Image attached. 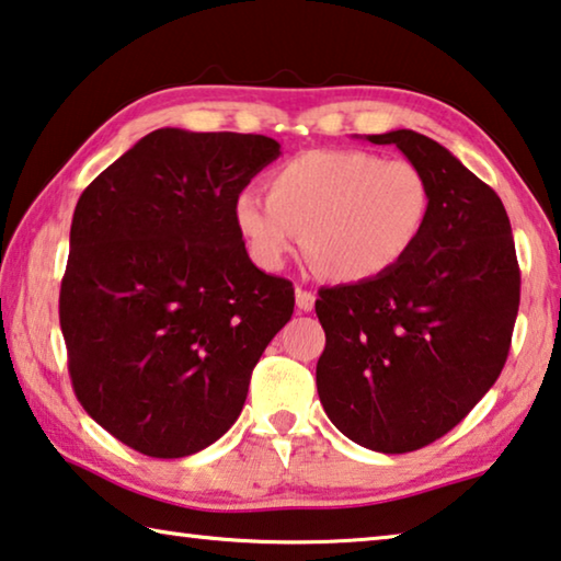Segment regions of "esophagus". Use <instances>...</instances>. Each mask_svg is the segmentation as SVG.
<instances>
[{
	"mask_svg": "<svg viewBox=\"0 0 561 561\" xmlns=\"http://www.w3.org/2000/svg\"><path fill=\"white\" fill-rule=\"evenodd\" d=\"M295 297H297V309H299V312H312L314 301H317V297L312 295V291L297 287L295 289Z\"/></svg>",
	"mask_w": 561,
	"mask_h": 561,
	"instance_id": "esophagus-1",
	"label": "esophagus"
}]
</instances>
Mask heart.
<instances>
[{
    "mask_svg": "<svg viewBox=\"0 0 561 561\" xmlns=\"http://www.w3.org/2000/svg\"><path fill=\"white\" fill-rule=\"evenodd\" d=\"M266 199L239 192L232 217L249 256L282 270L305 244L336 282H375L394 272L430 227L432 186L407 159L364 149H312L264 180Z\"/></svg>",
    "mask_w": 561,
    "mask_h": 561,
    "instance_id": "1",
    "label": "heart"
}]
</instances>
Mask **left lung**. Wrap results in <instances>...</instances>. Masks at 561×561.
<instances>
[{
	"label": "left lung",
	"instance_id": "8db88e82",
	"mask_svg": "<svg viewBox=\"0 0 561 561\" xmlns=\"http://www.w3.org/2000/svg\"><path fill=\"white\" fill-rule=\"evenodd\" d=\"M367 139L422 169L432 217L394 272L319 289L317 392L344 437L404 455L455 430L500 377L519 264L502 199L449 149L412 129Z\"/></svg>",
	"mask_w": 561,
	"mask_h": 561
}]
</instances>
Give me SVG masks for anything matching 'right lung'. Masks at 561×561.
<instances>
[{
    "label": "right lung",
    "instance_id": "right-lung-1",
    "mask_svg": "<svg viewBox=\"0 0 561 561\" xmlns=\"http://www.w3.org/2000/svg\"><path fill=\"white\" fill-rule=\"evenodd\" d=\"M279 141L157 129L77 202L59 291L69 377L92 420L127 447L180 459L242 412L295 287L249 260L232 204Z\"/></svg>",
    "mask_w": 561,
    "mask_h": 561
}]
</instances>
